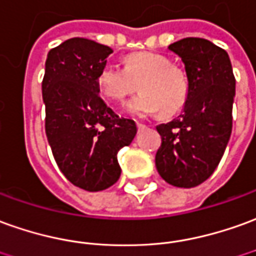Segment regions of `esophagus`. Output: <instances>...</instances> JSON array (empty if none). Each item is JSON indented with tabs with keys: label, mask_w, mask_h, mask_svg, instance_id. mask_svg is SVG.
<instances>
[{
	"label": "esophagus",
	"mask_w": 256,
	"mask_h": 256,
	"mask_svg": "<svg viewBox=\"0 0 256 256\" xmlns=\"http://www.w3.org/2000/svg\"><path fill=\"white\" fill-rule=\"evenodd\" d=\"M137 128H146V124H144V123H141V122H137Z\"/></svg>",
	"instance_id": "1"
}]
</instances>
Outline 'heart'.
Returning a JSON list of instances; mask_svg holds the SVG:
<instances>
[{
    "label": "heart",
    "mask_w": 256,
    "mask_h": 256,
    "mask_svg": "<svg viewBox=\"0 0 256 256\" xmlns=\"http://www.w3.org/2000/svg\"><path fill=\"white\" fill-rule=\"evenodd\" d=\"M140 84L141 92L128 110L137 115L164 118L178 115L190 97V83L183 69L172 66L166 56L155 52H134L124 60V68L105 65L97 76L101 94L110 102L122 104Z\"/></svg>",
    "instance_id": "b5f03b06"
}]
</instances>
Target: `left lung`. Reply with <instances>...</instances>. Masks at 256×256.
Segmentation results:
<instances>
[{"instance_id":"1","label":"left lung","mask_w":256,"mask_h":256,"mask_svg":"<svg viewBox=\"0 0 256 256\" xmlns=\"http://www.w3.org/2000/svg\"><path fill=\"white\" fill-rule=\"evenodd\" d=\"M182 58L190 97L178 119L156 126L155 165L172 186L191 188L215 172L233 128L236 78L228 52L214 42L187 37L169 46Z\"/></svg>"}]
</instances>
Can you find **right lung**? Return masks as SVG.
<instances>
[{
  "mask_svg": "<svg viewBox=\"0 0 256 256\" xmlns=\"http://www.w3.org/2000/svg\"><path fill=\"white\" fill-rule=\"evenodd\" d=\"M114 52L74 37L48 52L42 78L46 134L60 172L73 186L101 191L120 178L118 151L137 133L100 97L97 76Z\"/></svg>",
  "mask_w": 256,
  "mask_h": 256,
  "instance_id": "1",
  "label": "right lung"
}]
</instances>
